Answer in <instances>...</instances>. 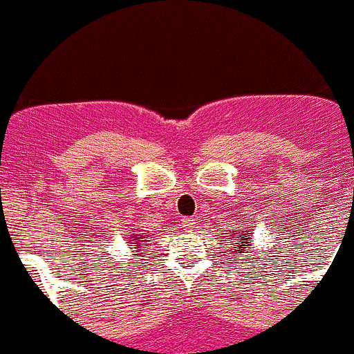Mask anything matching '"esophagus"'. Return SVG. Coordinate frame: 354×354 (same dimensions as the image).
Masks as SVG:
<instances>
[{"instance_id":"34e87169","label":"esophagus","mask_w":354,"mask_h":354,"mask_svg":"<svg viewBox=\"0 0 354 354\" xmlns=\"http://www.w3.org/2000/svg\"><path fill=\"white\" fill-rule=\"evenodd\" d=\"M182 227H184V230H192L194 229V220L184 218L182 220Z\"/></svg>"}]
</instances>
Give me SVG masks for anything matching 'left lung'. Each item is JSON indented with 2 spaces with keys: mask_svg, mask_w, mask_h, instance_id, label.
<instances>
[{
  "mask_svg": "<svg viewBox=\"0 0 354 354\" xmlns=\"http://www.w3.org/2000/svg\"><path fill=\"white\" fill-rule=\"evenodd\" d=\"M250 243H251V237L248 236L246 232H239L237 241L234 243V246H236V253H250Z\"/></svg>",
  "mask_w": 354,
  "mask_h": 354,
  "instance_id": "1",
  "label": "left lung"
}]
</instances>
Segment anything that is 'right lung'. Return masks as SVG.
<instances>
[{
	"mask_svg": "<svg viewBox=\"0 0 354 354\" xmlns=\"http://www.w3.org/2000/svg\"><path fill=\"white\" fill-rule=\"evenodd\" d=\"M129 239H131V241H132V243H131V244H134V246H136V248H139V244H141V243H142V239H146V241H148V239H149V237H145V236H139V237H136V236H132V237H129ZM136 253H138V251H136Z\"/></svg>",
	"mask_w": 354,
	"mask_h": 354,
	"instance_id": "add662e5",
	"label": "right lung"
}]
</instances>
